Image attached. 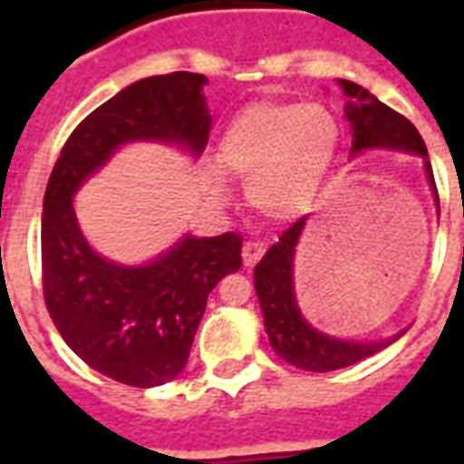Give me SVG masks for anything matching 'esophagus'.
I'll list each match as a JSON object with an SVG mask.
<instances>
[{"instance_id":"esophagus-1","label":"esophagus","mask_w":464,"mask_h":464,"mask_svg":"<svg viewBox=\"0 0 464 464\" xmlns=\"http://www.w3.org/2000/svg\"><path fill=\"white\" fill-rule=\"evenodd\" d=\"M265 243H260V240H247L246 246H243V265L246 267H253V265H257L260 262V257L265 255Z\"/></svg>"}]
</instances>
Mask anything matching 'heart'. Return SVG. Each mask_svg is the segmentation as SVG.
<instances>
[{"label": "heart", "instance_id": "b5f03b06", "mask_svg": "<svg viewBox=\"0 0 464 464\" xmlns=\"http://www.w3.org/2000/svg\"><path fill=\"white\" fill-rule=\"evenodd\" d=\"M337 144V122L323 105H247L221 134L218 166L247 182V202L269 221H289L313 207ZM209 189H226L211 175Z\"/></svg>", "mask_w": 464, "mask_h": 464}]
</instances>
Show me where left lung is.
Segmentation results:
<instances>
[{
  "instance_id": "8db88e82",
  "label": "left lung",
  "mask_w": 464,
  "mask_h": 464,
  "mask_svg": "<svg viewBox=\"0 0 464 464\" xmlns=\"http://www.w3.org/2000/svg\"><path fill=\"white\" fill-rule=\"evenodd\" d=\"M339 83L349 96L346 118L352 122L353 154L363 151V149L382 147L424 156L426 175L431 182L433 195L439 199L431 163L426 159V144L417 127L411 125L404 115L381 103L373 93H368L359 83L346 82V79H339ZM304 226L305 217H301L296 224H291L279 236V243H275L265 253L260 265L255 267V291L260 298L272 349L286 363L301 368V371L327 373V371L353 366V363L373 356L388 344H392L400 334L385 339V342H346V339L330 337V334H324V332L305 323L301 310H298L296 296H294V275H291L294 250H296L298 238L304 233Z\"/></svg>"
}]
</instances>
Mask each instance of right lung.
Masks as SVG:
<instances>
[{
  "label": "right lung",
  "instance_id": "1",
  "mask_svg": "<svg viewBox=\"0 0 464 464\" xmlns=\"http://www.w3.org/2000/svg\"><path fill=\"white\" fill-rule=\"evenodd\" d=\"M204 83L192 72L149 76L98 105L69 134L43 199L47 313L79 359L132 388L163 385L185 368L207 296L243 265V238L188 236L159 260L122 267L91 250L72 195L127 141H178L202 154L211 127Z\"/></svg>",
  "mask_w": 464,
  "mask_h": 464
}]
</instances>
